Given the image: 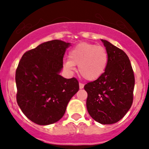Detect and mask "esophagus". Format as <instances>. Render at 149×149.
<instances>
[{
	"mask_svg": "<svg viewBox=\"0 0 149 149\" xmlns=\"http://www.w3.org/2000/svg\"><path fill=\"white\" fill-rule=\"evenodd\" d=\"M84 87V84L82 83H79V88H83Z\"/></svg>",
	"mask_w": 149,
	"mask_h": 149,
	"instance_id": "34e87169",
	"label": "esophagus"
}]
</instances>
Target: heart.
Returning <instances> with one entry per match:
<instances>
[{
    "mask_svg": "<svg viewBox=\"0 0 149 149\" xmlns=\"http://www.w3.org/2000/svg\"><path fill=\"white\" fill-rule=\"evenodd\" d=\"M68 57L64 62L65 68L73 72L78 65L80 75L87 81L98 79L108 63L107 51L104 47L87 42L77 45L70 51Z\"/></svg>",
    "mask_w": 149,
    "mask_h": 149,
    "instance_id": "obj_1",
    "label": "heart"
}]
</instances>
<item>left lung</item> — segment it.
<instances>
[{
  "label": "left lung",
  "instance_id": "1",
  "mask_svg": "<svg viewBox=\"0 0 149 149\" xmlns=\"http://www.w3.org/2000/svg\"><path fill=\"white\" fill-rule=\"evenodd\" d=\"M108 53L104 72L98 79L84 86L88 94L86 107L90 116L104 125L120 120L131 107L135 77L125 52L102 40Z\"/></svg>",
  "mask_w": 149,
  "mask_h": 149
}]
</instances>
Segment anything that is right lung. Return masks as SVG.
I'll return each mask as SVG.
<instances>
[{
  "instance_id": "add662e5",
  "label": "right lung",
  "mask_w": 149,
  "mask_h": 149,
  "mask_svg": "<svg viewBox=\"0 0 149 149\" xmlns=\"http://www.w3.org/2000/svg\"><path fill=\"white\" fill-rule=\"evenodd\" d=\"M70 43L54 40L26 51L16 71V101L33 123L52 124L63 118L70 99L79 91L75 78L59 74L65 49Z\"/></svg>"
}]
</instances>
